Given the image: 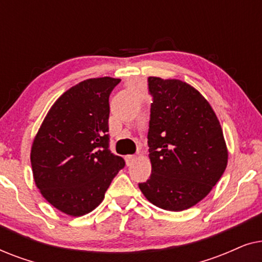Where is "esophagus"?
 <instances>
[{
	"label": "esophagus",
	"mask_w": 262,
	"mask_h": 262,
	"mask_svg": "<svg viewBox=\"0 0 262 262\" xmlns=\"http://www.w3.org/2000/svg\"><path fill=\"white\" fill-rule=\"evenodd\" d=\"M136 159H137V157H136L135 155H127L126 157H125V161H126L127 166H131V164H134Z\"/></svg>",
	"instance_id": "34e87169"
}]
</instances>
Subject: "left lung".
<instances>
[{"label": "left lung", "instance_id": "1", "mask_svg": "<svg viewBox=\"0 0 262 262\" xmlns=\"http://www.w3.org/2000/svg\"><path fill=\"white\" fill-rule=\"evenodd\" d=\"M148 85L151 175L139 189L160 209L187 210L209 194L227 168L223 131L212 107L191 84L150 76Z\"/></svg>", "mask_w": 262, "mask_h": 262}]
</instances>
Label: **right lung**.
Returning <instances> with one entry per match:
<instances>
[{
	"mask_svg": "<svg viewBox=\"0 0 262 262\" xmlns=\"http://www.w3.org/2000/svg\"><path fill=\"white\" fill-rule=\"evenodd\" d=\"M119 78H88L63 93L31 148L35 186L60 212L80 217L105 198L125 166L108 149V98Z\"/></svg>",
	"mask_w": 262,
	"mask_h": 262,
	"instance_id": "obj_1",
	"label": "right lung"
}]
</instances>
